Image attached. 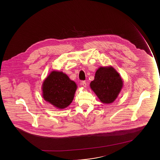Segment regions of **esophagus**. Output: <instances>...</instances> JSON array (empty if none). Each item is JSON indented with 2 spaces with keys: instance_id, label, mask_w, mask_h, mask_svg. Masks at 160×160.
<instances>
[{
  "instance_id": "obj_1",
  "label": "esophagus",
  "mask_w": 160,
  "mask_h": 160,
  "mask_svg": "<svg viewBox=\"0 0 160 160\" xmlns=\"http://www.w3.org/2000/svg\"><path fill=\"white\" fill-rule=\"evenodd\" d=\"M81 84L83 85L84 87H86V86H87V84H86V81H82V82H81Z\"/></svg>"
}]
</instances>
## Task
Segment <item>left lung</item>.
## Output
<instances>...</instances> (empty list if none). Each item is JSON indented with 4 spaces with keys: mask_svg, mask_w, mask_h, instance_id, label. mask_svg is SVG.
I'll list each match as a JSON object with an SVG mask.
<instances>
[{
    "mask_svg": "<svg viewBox=\"0 0 160 160\" xmlns=\"http://www.w3.org/2000/svg\"><path fill=\"white\" fill-rule=\"evenodd\" d=\"M122 85L121 77L112 67H100L95 73L94 80L90 84L92 89L100 101L106 104L114 101L121 91Z\"/></svg>",
    "mask_w": 160,
    "mask_h": 160,
    "instance_id": "8db88e82",
    "label": "left lung"
}]
</instances>
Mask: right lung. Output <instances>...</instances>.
Returning <instances> with one entry per match:
<instances>
[{"instance_id": "obj_1", "label": "right lung", "mask_w": 160, "mask_h": 160, "mask_svg": "<svg viewBox=\"0 0 160 160\" xmlns=\"http://www.w3.org/2000/svg\"><path fill=\"white\" fill-rule=\"evenodd\" d=\"M76 89V83L65 74L53 71L42 84L43 98L54 107L65 108L72 102Z\"/></svg>"}]
</instances>
